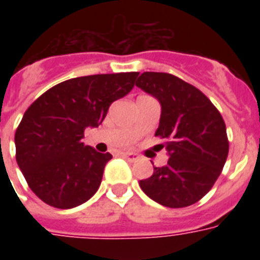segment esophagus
I'll return each instance as SVG.
<instances>
[{
    "label": "esophagus",
    "instance_id": "obj_1",
    "mask_svg": "<svg viewBox=\"0 0 260 260\" xmlns=\"http://www.w3.org/2000/svg\"><path fill=\"white\" fill-rule=\"evenodd\" d=\"M121 155H122V156H124V158H125V159H128L129 162H135V160L138 159V155L134 154V152H122Z\"/></svg>",
    "mask_w": 260,
    "mask_h": 260
}]
</instances>
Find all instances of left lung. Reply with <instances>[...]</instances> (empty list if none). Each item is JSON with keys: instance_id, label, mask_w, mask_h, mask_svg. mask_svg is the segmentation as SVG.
<instances>
[{"instance_id": "8db88e82", "label": "left lung", "mask_w": 260, "mask_h": 260, "mask_svg": "<svg viewBox=\"0 0 260 260\" xmlns=\"http://www.w3.org/2000/svg\"><path fill=\"white\" fill-rule=\"evenodd\" d=\"M136 86L162 105L155 136L165 139L170 159L166 166L139 185L144 193L167 208L198 202L217 181L225 165L230 142L225 122L201 90L173 74L146 71Z\"/></svg>"}]
</instances>
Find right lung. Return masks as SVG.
I'll return each instance as SVG.
<instances>
[{
  "instance_id": "obj_1",
  "label": "right lung",
  "mask_w": 260,
  "mask_h": 260,
  "mask_svg": "<svg viewBox=\"0 0 260 260\" xmlns=\"http://www.w3.org/2000/svg\"><path fill=\"white\" fill-rule=\"evenodd\" d=\"M139 73L67 79L35 100L18 124L16 160L43 202L70 209L93 197L112 159L82 143L87 126L104 121L109 106L129 93Z\"/></svg>"
}]
</instances>
